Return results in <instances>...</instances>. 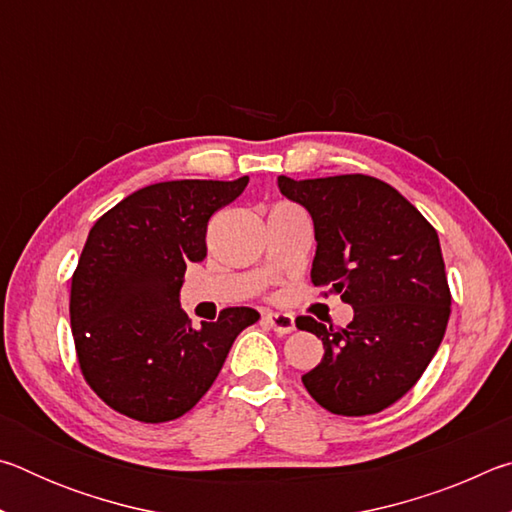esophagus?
Instances as JSON below:
<instances>
[{
	"instance_id": "34e87169",
	"label": "esophagus",
	"mask_w": 512,
	"mask_h": 512,
	"mask_svg": "<svg viewBox=\"0 0 512 512\" xmlns=\"http://www.w3.org/2000/svg\"><path fill=\"white\" fill-rule=\"evenodd\" d=\"M264 323L275 329L277 334H291L296 329V318L291 314H282V311H268V314H264Z\"/></svg>"
}]
</instances>
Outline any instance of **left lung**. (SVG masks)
<instances>
[{
	"mask_svg": "<svg viewBox=\"0 0 512 512\" xmlns=\"http://www.w3.org/2000/svg\"><path fill=\"white\" fill-rule=\"evenodd\" d=\"M277 187L314 221L311 282L354 309L341 329L296 320L325 348L302 384L336 415L384 411L411 391L445 336L452 293L438 232L395 187L363 173L280 176Z\"/></svg>",
	"mask_w": 512,
	"mask_h": 512,
	"instance_id": "left-lung-1",
	"label": "left lung"
}]
</instances>
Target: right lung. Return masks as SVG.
Listing matches in <instances>:
<instances>
[{
  "mask_svg": "<svg viewBox=\"0 0 512 512\" xmlns=\"http://www.w3.org/2000/svg\"><path fill=\"white\" fill-rule=\"evenodd\" d=\"M246 185L248 176L155 183L92 225L69 318L83 377L110 409L151 424L180 418L210 391L241 329L259 320L255 309L228 307L196 329L178 300L187 266L207 255V221Z\"/></svg>",
  "mask_w": 512,
  "mask_h": 512,
  "instance_id": "obj_1",
  "label": "right lung"
}]
</instances>
